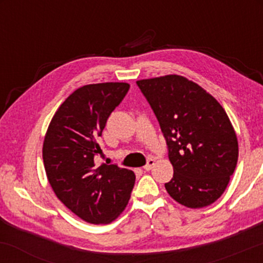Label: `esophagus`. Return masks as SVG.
I'll return each mask as SVG.
<instances>
[{
	"label": "esophagus",
	"mask_w": 263,
	"mask_h": 263,
	"mask_svg": "<svg viewBox=\"0 0 263 263\" xmlns=\"http://www.w3.org/2000/svg\"><path fill=\"white\" fill-rule=\"evenodd\" d=\"M153 165H155V159L153 158H149L148 161H147L146 165H144V171H151L153 168Z\"/></svg>",
	"instance_id": "esophagus-1"
}]
</instances>
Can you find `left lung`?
<instances>
[{"instance_id":"8db88e82","label":"left lung","mask_w":263,"mask_h":263,"mask_svg":"<svg viewBox=\"0 0 263 263\" xmlns=\"http://www.w3.org/2000/svg\"><path fill=\"white\" fill-rule=\"evenodd\" d=\"M168 147L173 178L164 186L174 200L197 209L221 197L236 168L237 137L221 105L180 75L138 80Z\"/></svg>"}]
</instances>
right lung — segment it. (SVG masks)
I'll return each instance as SVG.
<instances>
[{
  "label": "right lung",
  "instance_id": "right-lung-1",
  "mask_svg": "<svg viewBox=\"0 0 263 263\" xmlns=\"http://www.w3.org/2000/svg\"><path fill=\"white\" fill-rule=\"evenodd\" d=\"M127 83L81 86L60 105L43 143L48 180L63 204L90 224H108L127 205L136 176L117 164L96 165L98 138L121 104Z\"/></svg>",
  "mask_w": 263,
  "mask_h": 263
}]
</instances>
